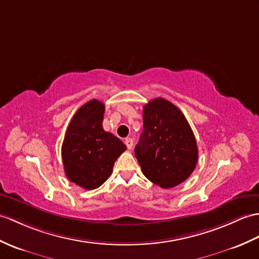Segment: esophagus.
Segmentation results:
<instances>
[{
    "mask_svg": "<svg viewBox=\"0 0 259 259\" xmlns=\"http://www.w3.org/2000/svg\"><path fill=\"white\" fill-rule=\"evenodd\" d=\"M124 143L125 146H127V148L130 150L132 149V147H134V139H132V138H127V139L124 140Z\"/></svg>",
    "mask_w": 259,
    "mask_h": 259,
    "instance_id": "1",
    "label": "esophagus"
}]
</instances>
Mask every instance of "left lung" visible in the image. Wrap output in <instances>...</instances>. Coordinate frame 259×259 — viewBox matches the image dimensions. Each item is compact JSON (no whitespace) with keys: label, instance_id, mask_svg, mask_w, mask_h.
<instances>
[{"label":"left lung","instance_id":"obj_1","mask_svg":"<svg viewBox=\"0 0 259 259\" xmlns=\"http://www.w3.org/2000/svg\"><path fill=\"white\" fill-rule=\"evenodd\" d=\"M147 179L162 189L188 179L197 163V146L188 120L177 106L157 98L143 107V131L135 148Z\"/></svg>","mask_w":259,"mask_h":259}]
</instances>
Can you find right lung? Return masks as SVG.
<instances>
[{
    "instance_id": "add662e5",
    "label": "right lung",
    "mask_w": 259,
    "mask_h": 259,
    "mask_svg": "<svg viewBox=\"0 0 259 259\" xmlns=\"http://www.w3.org/2000/svg\"><path fill=\"white\" fill-rule=\"evenodd\" d=\"M105 105L93 99L82 105L68 125L62 146L66 177L85 190L97 189L110 177L124 143L102 128Z\"/></svg>"
}]
</instances>
